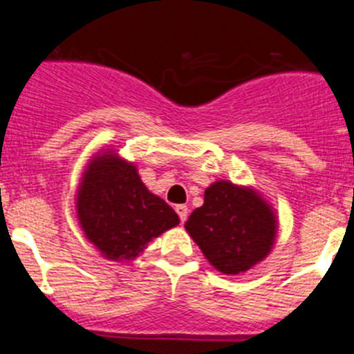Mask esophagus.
I'll return each mask as SVG.
<instances>
[{"instance_id": "esophagus-1", "label": "esophagus", "mask_w": 354, "mask_h": 354, "mask_svg": "<svg viewBox=\"0 0 354 354\" xmlns=\"http://www.w3.org/2000/svg\"><path fill=\"white\" fill-rule=\"evenodd\" d=\"M176 213H178V216H180V222L183 224V222L187 221V215H189V208H187L185 205H178L176 206Z\"/></svg>"}]
</instances>
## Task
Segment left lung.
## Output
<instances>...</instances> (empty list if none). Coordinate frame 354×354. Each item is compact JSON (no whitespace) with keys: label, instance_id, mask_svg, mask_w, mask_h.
Returning <instances> with one entry per match:
<instances>
[{"label":"left lung","instance_id":"8db88e82","mask_svg":"<svg viewBox=\"0 0 354 354\" xmlns=\"http://www.w3.org/2000/svg\"><path fill=\"white\" fill-rule=\"evenodd\" d=\"M185 229L218 272L236 275L270 252L275 216L257 194L216 181L206 189L205 205L194 209Z\"/></svg>","mask_w":354,"mask_h":354}]
</instances>
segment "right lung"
<instances>
[{
    "label": "right lung",
    "mask_w": 354,
    "mask_h": 354,
    "mask_svg": "<svg viewBox=\"0 0 354 354\" xmlns=\"http://www.w3.org/2000/svg\"><path fill=\"white\" fill-rule=\"evenodd\" d=\"M77 213L86 236L109 259H132L151 238L180 224L176 212L146 189L136 167L114 155L90 164Z\"/></svg>",
    "instance_id": "add662e5"
}]
</instances>
